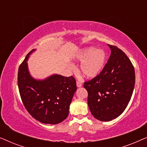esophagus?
<instances>
[{
    "mask_svg": "<svg viewBox=\"0 0 147 147\" xmlns=\"http://www.w3.org/2000/svg\"><path fill=\"white\" fill-rule=\"evenodd\" d=\"M76 85H77L78 88H80V87H82V82H80L77 81V82H76Z\"/></svg>",
    "mask_w": 147,
    "mask_h": 147,
    "instance_id": "esophagus-1",
    "label": "esophagus"
}]
</instances>
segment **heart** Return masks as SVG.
Wrapping results in <instances>:
<instances>
[{
    "mask_svg": "<svg viewBox=\"0 0 147 147\" xmlns=\"http://www.w3.org/2000/svg\"><path fill=\"white\" fill-rule=\"evenodd\" d=\"M106 57V53L102 49L96 50L95 48L90 47L80 51L76 55V59L82 61L80 65L82 76L87 78L97 76L103 69Z\"/></svg>",
    "mask_w": 147,
    "mask_h": 147,
    "instance_id": "obj_1",
    "label": "heart"
}]
</instances>
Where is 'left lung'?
<instances>
[{
	"label": "left lung",
	"mask_w": 147,
	"mask_h": 147,
	"mask_svg": "<svg viewBox=\"0 0 147 147\" xmlns=\"http://www.w3.org/2000/svg\"><path fill=\"white\" fill-rule=\"evenodd\" d=\"M111 54L99 75L84 82L92 115L100 121L117 118L126 109L135 84L132 63L116 46L108 45Z\"/></svg>",
	"instance_id": "obj_1"
}]
</instances>
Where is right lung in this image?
Listing matches in <instances>:
<instances>
[{"label":"right lung","instance_id":"right-lung-1","mask_svg":"<svg viewBox=\"0 0 147 147\" xmlns=\"http://www.w3.org/2000/svg\"><path fill=\"white\" fill-rule=\"evenodd\" d=\"M31 50L22 62L18 71V87L24 106L33 117L44 124H56L69 114V105L77 90L73 76L53 75L44 80L30 76L27 67Z\"/></svg>","mask_w":147,"mask_h":147}]
</instances>
